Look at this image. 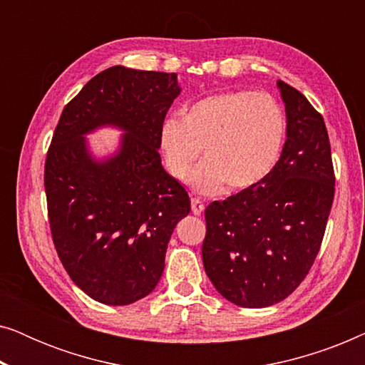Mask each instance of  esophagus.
<instances>
[{
	"label": "esophagus",
	"mask_w": 365,
	"mask_h": 365,
	"mask_svg": "<svg viewBox=\"0 0 365 365\" xmlns=\"http://www.w3.org/2000/svg\"><path fill=\"white\" fill-rule=\"evenodd\" d=\"M191 209H192V212L196 214V216H199V214L204 211V202L199 197H192L191 199Z\"/></svg>",
	"instance_id": "34e87169"
}]
</instances>
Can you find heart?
Instances as JSON below:
<instances>
[{"label": "heart", "mask_w": 365, "mask_h": 365, "mask_svg": "<svg viewBox=\"0 0 365 365\" xmlns=\"http://www.w3.org/2000/svg\"><path fill=\"white\" fill-rule=\"evenodd\" d=\"M286 136V114L269 93L246 89L212 94L194 103L182 119L169 118L159 133L169 173L184 181L201 149L206 159L191 176L202 194L227 186L241 191L257 184L276 166Z\"/></svg>", "instance_id": "obj_1"}]
</instances>
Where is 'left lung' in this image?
<instances>
[{"mask_svg":"<svg viewBox=\"0 0 365 365\" xmlns=\"http://www.w3.org/2000/svg\"><path fill=\"white\" fill-rule=\"evenodd\" d=\"M287 114L281 159L254 186L204 211L202 262L214 287L241 307L291 296L311 271L331 214L336 174L322 114L279 81Z\"/></svg>","mask_w":365,"mask_h":365,"instance_id":"left-lung-1","label":"left lung"}]
</instances>
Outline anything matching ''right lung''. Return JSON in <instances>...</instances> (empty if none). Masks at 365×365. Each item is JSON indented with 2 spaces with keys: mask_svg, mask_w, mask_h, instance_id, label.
Returning <instances> with one entry per match:
<instances>
[{
  "mask_svg": "<svg viewBox=\"0 0 365 365\" xmlns=\"http://www.w3.org/2000/svg\"><path fill=\"white\" fill-rule=\"evenodd\" d=\"M181 89L176 73L113 66L64 106L44 163L54 249L71 281L94 301L126 306L158 286L187 191L164 171L159 133ZM103 123L127 131L122 151L94 163L82 134Z\"/></svg>",
  "mask_w": 365,
  "mask_h": 365,
  "instance_id": "1",
  "label": "right lung"
}]
</instances>
